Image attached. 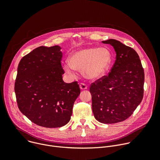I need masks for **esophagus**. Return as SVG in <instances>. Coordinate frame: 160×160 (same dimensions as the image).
Instances as JSON below:
<instances>
[{
    "label": "esophagus",
    "mask_w": 160,
    "mask_h": 160,
    "mask_svg": "<svg viewBox=\"0 0 160 160\" xmlns=\"http://www.w3.org/2000/svg\"><path fill=\"white\" fill-rule=\"evenodd\" d=\"M80 87L82 90H85L87 88V85L83 83H81L80 84Z\"/></svg>",
    "instance_id": "1"
}]
</instances>
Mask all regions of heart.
<instances>
[{
  "label": "heart",
  "mask_w": 160,
  "mask_h": 160,
  "mask_svg": "<svg viewBox=\"0 0 160 160\" xmlns=\"http://www.w3.org/2000/svg\"><path fill=\"white\" fill-rule=\"evenodd\" d=\"M111 61V53L107 49L86 48L74 52L70 58V62L64 64V68L70 75H74V70H83L86 77L94 79L105 73Z\"/></svg>",
  "instance_id": "1"
}]
</instances>
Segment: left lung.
Masks as SVG:
<instances>
[{"label": "left lung", "mask_w": 160, "mask_h": 160, "mask_svg": "<svg viewBox=\"0 0 160 160\" xmlns=\"http://www.w3.org/2000/svg\"><path fill=\"white\" fill-rule=\"evenodd\" d=\"M102 42L112 45L117 56L108 75L90 85L92 111L99 122L116 123L130 117L141 102L144 72L134 49L115 39Z\"/></svg>", "instance_id": "8db88e82"}]
</instances>
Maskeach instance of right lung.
I'll list each match as a JSON object with an SVG mask.
<instances>
[{"label":"right lung","mask_w":160,"mask_h":160,"mask_svg":"<svg viewBox=\"0 0 160 160\" xmlns=\"http://www.w3.org/2000/svg\"><path fill=\"white\" fill-rule=\"evenodd\" d=\"M61 49L58 45L38 47L22 57L18 67V106L30 121L43 127H61L69 122L80 94L77 81L62 80Z\"/></svg>","instance_id":"obj_1"}]
</instances>
